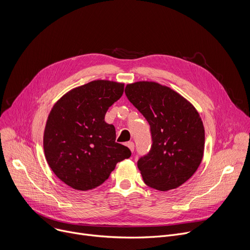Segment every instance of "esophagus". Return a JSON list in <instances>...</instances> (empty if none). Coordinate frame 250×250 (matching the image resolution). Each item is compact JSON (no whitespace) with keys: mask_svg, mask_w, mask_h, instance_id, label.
Here are the masks:
<instances>
[{"mask_svg":"<svg viewBox=\"0 0 250 250\" xmlns=\"http://www.w3.org/2000/svg\"><path fill=\"white\" fill-rule=\"evenodd\" d=\"M126 146H127V147L130 149V151H131V152H133V151H134V144H133L132 141H129V142H127Z\"/></svg>","mask_w":250,"mask_h":250,"instance_id":"obj_1","label":"esophagus"}]
</instances>
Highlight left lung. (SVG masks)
I'll return each instance as SVG.
<instances>
[{
    "label": "left lung",
    "instance_id": "8db88e82",
    "mask_svg": "<svg viewBox=\"0 0 250 250\" xmlns=\"http://www.w3.org/2000/svg\"><path fill=\"white\" fill-rule=\"evenodd\" d=\"M125 93L150 125L151 148L137 161L142 179L158 191L181 186L204 155L205 129L199 113L180 94L155 82L128 84Z\"/></svg>",
    "mask_w": 250,
    "mask_h": 250
}]
</instances>
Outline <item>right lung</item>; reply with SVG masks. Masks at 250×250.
<instances>
[{"mask_svg":"<svg viewBox=\"0 0 250 250\" xmlns=\"http://www.w3.org/2000/svg\"><path fill=\"white\" fill-rule=\"evenodd\" d=\"M124 84L96 80L69 91L48 116L43 148L54 174L75 190L102 185L130 150L116 142V128L104 122L110 106L124 93Z\"/></svg>","mask_w":250,"mask_h":250,"instance_id":"obj_1","label":"right lung"}]
</instances>
